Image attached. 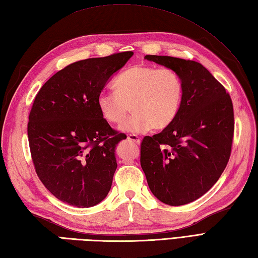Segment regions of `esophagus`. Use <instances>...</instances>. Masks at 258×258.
Returning <instances> with one entry per match:
<instances>
[{
	"mask_svg": "<svg viewBox=\"0 0 258 258\" xmlns=\"http://www.w3.org/2000/svg\"><path fill=\"white\" fill-rule=\"evenodd\" d=\"M127 141L133 142V143H135V144H140L141 143V139L139 138L138 135H135V134H130L127 136Z\"/></svg>",
	"mask_w": 258,
	"mask_h": 258,
	"instance_id": "esophagus-1",
	"label": "esophagus"
}]
</instances>
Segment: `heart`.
I'll return each mask as SVG.
<instances>
[{
  "mask_svg": "<svg viewBox=\"0 0 258 258\" xmlns=\"http://www.w3.org/2000/svg\"><path fill=\"white\" fill-rule=\"evenodd\" d=\"M113 89L115 93L97 96V108L105 122L118 125L131 105L134 113L119 126L123 133L165 128L178 114L184 95L183 81L174 70L141 64L120 73Z\"/></svg>",
  "mask_w": 258,
  "mask_h": 258,
  "instance_id": "1",
  "label": "heart"
}]
</instances>
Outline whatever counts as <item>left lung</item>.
<instances>
[{"instance_id": "1", "label": "left lung", "mask_w": 258, "mask_h": 258, "mask_svg": "<svg viewBox=\"0 0 258 258\" xmlns=\"http://www.w3.org/2000/svg\"><path fill=\"white\" fill-rule=\"evenodd\" d=\"M144 58L174 70L183 81L184 95L173 122L142 142L141 166L157 200L171 206L188 204L212 188L228 163L234 134L231 96L201 63Z\"/></svg>"}]
</instances>
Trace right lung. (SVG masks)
<instances>
[{
	"mask_svg": "<svg viewBox=\"0 0 258 258\" xmlns=\"http://www.w3.org/2000/svg\"><path fill=\"white\" fill-rule=\"evenodd\" d=\"M133 54L70 64L35 96L27 124L32 160L41 182L69 205L95 206L111 189L117 167L115 149L126 136L103 119L96 102Z\"/></svg>",
	"mask_w": 258,
	"mask_h": 258,
	"instance_id": "right-lung-1",
	"label": "right lung"
}]
</instances>
